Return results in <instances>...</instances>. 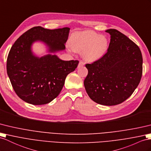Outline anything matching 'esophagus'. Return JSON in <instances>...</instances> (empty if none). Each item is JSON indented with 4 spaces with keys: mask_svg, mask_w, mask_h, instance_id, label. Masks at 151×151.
I'll use <instances>...</instances> for the list:
<instances>
[{
    "mask_svg": "<svg viewBox=\"0 0 151 151\" xmlns=\"http://www.w3.org/2000/svg\"><path fill=\"white\" fill-rule=\"evenodd\" d=\"M84 65H85V63H84L83 61H79V65H78V67H83V66H84Z\"/></svg>",
    "mask_w": 151,
    "mask_h": 151,
    "instance_id": "esophagus-1",
    "label": "esophagus"
}]
</instances>
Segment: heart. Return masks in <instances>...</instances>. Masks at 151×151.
Masks as SVG:
<instances>
[{"label": "heart", "mask_w": 151, "mask_h": 151, "mask_svg": "<svg viewBox=\"0 0 151 151\" xmlns=\"http://www.w3.org/2000/svg\"><path fill=\"white\" fill-rule=\"evenodd\" d=\"M70 46L75 52H82L85 60L94 62L100 60L107 52L108 38L93 31H84L73 33L70 39Z\"/></svg>", "instance_id": "1"}]
</instances>
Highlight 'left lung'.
<instances>
[{
  "mask_svg": "<svg viewBox=\"0 0 151 151\" xmlns=\"http://www.w3.org/2000/svg\"><path fill=\"white\" fill-rule=\"evenodd\" d=\"M108 52L100 60L85 66L88 73L84 85L88 96L97 104L114 106L129 97L142 75V55L139 47L114 29Z\"/></svg>",
  "mask_w": 151,
  "mask_h": 151,
  "instance_id": "1",
  "label": "left lung"
}]
</instances>
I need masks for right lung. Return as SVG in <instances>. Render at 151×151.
Wrapping results in <instances>:
<instances>
[{"instance_id":"1","label":"right lung","mask_w":151,"mask_h":151,"mask_svg":"<svg viewBox=\"0 0 151 151\" xmlns=\"http://www.w3.org/2000/svg\"><path fill=\"white\" fill-rule=\"evenodd\" d=\"M70 28L48 29L34 27L14 42L7 59V73L17 95L33 105L49 103L58 96L68 74L79 61H63L56 53L65 49ZM42 42L47 53L40 57L32 51L35 42Z\"/></svg>"}]
</instances>
